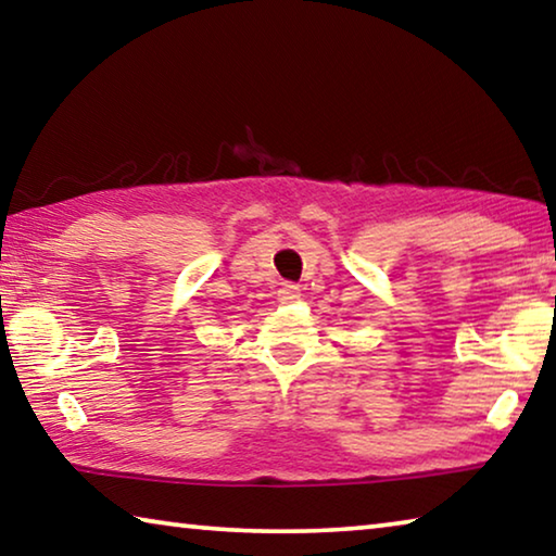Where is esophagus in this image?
I'll use <instances>...</instances> for the list:
<instances>
[{"label":"esophagus","mask_w":556,"mask_h":556,"mask_svg":"<svg viewBox=\"0 0 556 556\" xmlns=\"http://www.w3.org/2000/svg\"><path fill=\"white\" fill-rule=\"evenodd\" d=\"M277 296L281 304H291V301H296L301 296V289L296 285H281V289L277 291Z\"/></svg>","instance_id":"obj_1"}]
</instances>
